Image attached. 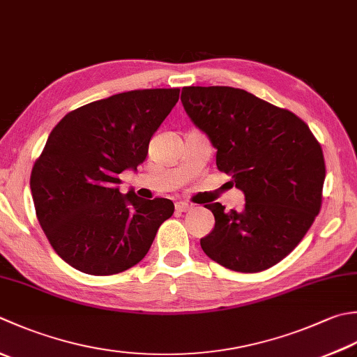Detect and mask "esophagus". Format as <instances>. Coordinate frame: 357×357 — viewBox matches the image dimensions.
I'll return each mask as SVG.
<instances>
[{
    "instance_id": "esophagus-1",
    "label": "esophagus",
    "mask_w": 357,
    "mask_h": 357,
    "mask_svg": "<svg viewBox=\"0 0 357 357\" xmlns=\"http://www.w3.org/2000/svg\"><path fill=\"white\" fill-rule=\"evenodd\" d=\"M174 207H176L178 212H188V211H192L193 206L188 204V202H185V201H179L174 204Z\"/></svg>"
}]
</instances>
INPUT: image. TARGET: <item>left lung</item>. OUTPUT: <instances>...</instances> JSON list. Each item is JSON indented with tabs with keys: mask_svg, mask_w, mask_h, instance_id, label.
<instances>
[{
	"mask_svg": "<svg viewBox=\"0 0 357 357\" xmlns=\"http://www.w3.org/2000/svg\"><path fill=\"white\" fill-rule=\"evenodd\" d=\"M181 102L216 149V167L244 193L241 211L207 204L215 227L201 238L208 258L260 272L294 250L322 206V146L302 119L230 86H185Z\"/></svg>",
	"mask_w": 357,
	"mask_h": 357,
	"instance_id": "left-lung-1",
	"label": "left lung"
}]
</instances>
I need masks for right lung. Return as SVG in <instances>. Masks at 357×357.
Instances as JSON below:
<instances>
[{
    "instance_id": "obj_1",
    "label": "right lung",
    "mask_w": 357,
    "mask_h": 357,
    "mask_svg": "<svg viewBox=\"0 0 357 357\" xmlns=\"http://www.w3.org/2000/svg\"><path fill=\"white\" fill-rule=\"evenodd\" d=\"M179 99V89H136L96 100L55 125L31 173L41 229L69 266L113 275L149 252L170 199L119 192V174L137 170L153 135Z\"/></svg>"
}]
</instances>
